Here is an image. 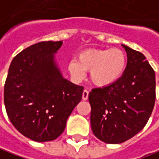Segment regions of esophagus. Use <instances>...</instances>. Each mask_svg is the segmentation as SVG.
<instances>
[{
    "label": "esophagus",
    "instance_id": "obj_1",
    "mask_svg": "<svg viewBox=\"0 0 159 159\" xmlns=\"http://www.w3.org/2000/svg\"><path fill=\"white\" fill-rule=\"evenodd\" d=\"M88 96H89L88 91H87V90H84V91L83 92V94H82V99L84 100H86L87 99H88Z\"/></svg>",
    "mask_w": 159,
    "mask_h": 159
}]
</instances>
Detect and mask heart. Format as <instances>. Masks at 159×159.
Listing matches in <instances>:
<instances>
[{
    "instance_id": "b5f03b06",
    "label": "heart",
    "mask_w": 159,
    "mask_h": 159,
    "mask_svg": "<svg viewBox=\"0 0 159 159\" xmlns=\"http://www.w3.org/2000/svg\"><path fill=\"white\" fill-rule=\"evenodd\" d=\"M127 57L119 48L92 49L83 52L79 59H73L68 64L69 72L74 78H84L85 71H90V80L100 87L116 83L124 74Z\"/></svg>"
}]
</instances>
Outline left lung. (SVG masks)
Listing matches in <instances>:
<instances>
[{
    "label": "left lung",
    "instance_id": "1",
    "mask_svg": "<svg viewBox=\"0 0 159 159\" xmlns=\"http://www.w3.org/2000/svg\"><path fill=\"white\" fill-rule=\"evenodd\" d=\"M122 46L127 53L122 76L114 84L93 88L89 93L93 133L109 144L125 142L142 131L155 105L154 69L142 53Z\"/></svg>",
    "mask_w": 159,
    "mask_h": 159
}]
</instances>
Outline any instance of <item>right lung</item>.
I'll return each instance as SVG.
<instances>
[{
    "label": "right lung",
    "instance_id": "1",
    "mask_svg": "<svg viewBox=\"0 0 159 159\" xmlns=\"http://www.w3.org/2000/svg\"><path fill=\"white\" fill-rule=\"evenodd\" d=\"M62 42H40L12 59L4 85V104L11 124L39 142L57 139L82 100L84 87L65 79L54 60Z\"/></svg>",
    "mask_w": 159,
    "mask_h": 159
}]
</instances>
